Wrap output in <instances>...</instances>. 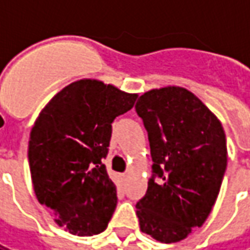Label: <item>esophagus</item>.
<instances>
[{
    "instance_id": "obj_1",
    "label": "esophagus",
    "mask_w": 250,
    "mask_h": 250,
    "mask_svg": "<svg viewBox=\"0 0 250 250\" xmlns=\"http://www.w3.org/2000/svg\"><path fill=\"white\" fill-rule=\"evenodd\" d=\"M127 178H128V174H127V173L120 174V179H122L123 182H125V181H127Z\"/></svg>"
}]
</instances>
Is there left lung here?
Returning a JSON list of instances; mask_svg holds the SVG:
<instances>
[{
  "mask_svg": "<svg viewBox=\"0 0 250 250\" xmlns=\"http://www.w3.org/2000/svg\"><path fill=\"white\" fill-rule=\"evenodd\" d=\"M151 148L152 177L136 204L141 230L165 244L202 226L220 193L228 163L221 122L182 87L151 89L138 99Z\"/></svg>",
  "mask_w": 250,
  "mask_h": 250,
  "instance_id": "obj_1",
  "label": "left lung"
}]
</instances>
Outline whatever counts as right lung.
<instances>
[{
    "mask_svg": "<svg viewBox=\"0 0 250 250\" xmlns=\"http://www.w3.org/2000/svg\"><path fill=\"white\" fill-rule=\"evenodd\" d=\"M136 98L83 79L56 93L36 119L28 146L36 197L72 234H99L114 214L116 186L102 159L108 154L112 122Z\"/></svg>",
    "mask_w": 250,
    "mask_h": 250,
    "instance_id": "obj_1",
    "label": "right lung"
}]
</instances>
